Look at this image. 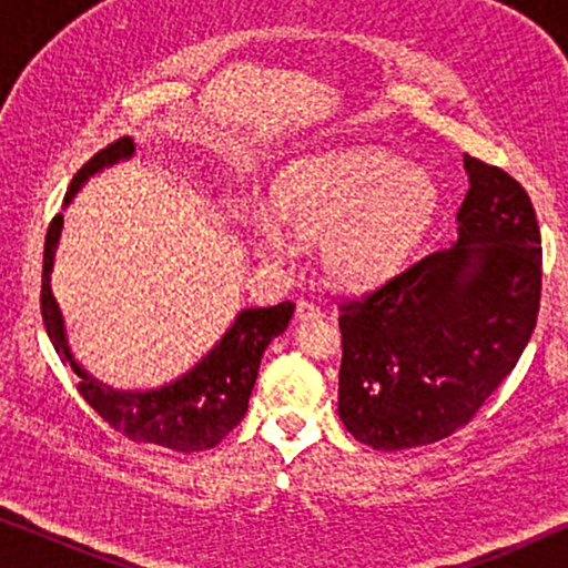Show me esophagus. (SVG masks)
<instances>
[{"instance_id":"obj_1","label":"esophagus","mask_w":568,"mask_h":568,"mask_svg":"<svg viewBox=\"0 0 568 568\" xmlns=\"http://www.w3.org/2000/svg\"><path fill=\"white\" fill-rule=\"evenodd\" d=\"M297 321L300 323H305V321H317V317H323V310L317 307V305H313V302H307V300H300L297 302Z\"/></svg>"}]
</instances>
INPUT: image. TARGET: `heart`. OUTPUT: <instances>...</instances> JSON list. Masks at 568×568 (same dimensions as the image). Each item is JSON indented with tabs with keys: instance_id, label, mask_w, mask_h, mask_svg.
I'll use <instances>...</instances> for the list:
<instances>
[{
	"instance_id": "heart-1",
	"label": "heart",
	"mask_w": 568,
	"mask_h": 568,
	"mask_svg": "<svg viewBox=\"0 0 568 568\" xmlns=\"http://www.w3.org/2000/svg\"><path fill=\"white\" fill-rule=\"evenodd\" d=\"M271 214L247 240L263 258L284 253L286 235L321 240V263L341 290L390 282L426 243L442 214V191L422 168L375 146L292 162L271 185ZM278 226L283 229L277 230Z\"/></svg>"
}]
</instances>
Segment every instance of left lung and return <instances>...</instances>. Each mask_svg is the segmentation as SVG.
I'll return each mask as SVG.
<instances>
[{"label": "left lung", "mask_w": 568, "mask_h": 568, "mask_svg": "<svg viewBox=\"0 0 568 568\" xmlns=\"http://www.w3.org/2000/svg\"><path fill=\"white\" fill-rule=\"evenodd\" d=\"M457 240L341 305L338 416L372 449L439 442L515 369L540 310L542 247L527 191L465 154Z\"/></svg>", "instance_id": "8db88e82"}]
</instances>
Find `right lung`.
I'll return each instance as SVG.
<instances>
[{"mask_svg":"<svg viewBox=\"0 0 568 568\" xmlns=\"http://www.w3.org/2000/svg\"><path fill=\"white\" fill-rule=\"evenodd\" d=\"M136 144L129 136L108 144L90 162H84L80 173L69 185L64 206L82 189L90 175L100 173L108 165L129 160ZM64 227V214H57L45 232L43 245V278H41V315L45 333L61 362L74 369L80 377L77 390L98 416L121 432L123 437L139 445H158L175 453H201L216 447L240 424L247 410L255 377H258L261 356L278 333H284L294 315V302H278L274 307H247L237 313L235 323L216 341L212 352L196 367L168 383L158 390H115L82 369L69 348L64 317L59 302L51 292L53 255Z\"/></svg>","mask_w":568,"mask_h":568,"instance_id":"1","label":"right lung"}]
</instances>
